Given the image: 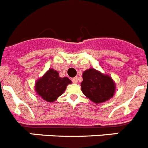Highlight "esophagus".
Segmentation results:
<instances>
[{"label":"esophagus","mask_w":148,"mask_h":148,"mask_svg":"<svg viewBox=\"0 0 148 148\" xmlns=\"http://www.w3.org/2000/svg\"><path fill=\"white\" fill-rule=\"evenodd\" d=\"M72 82H73L74 84L78 83V78H77V77H75V78H72Z\"/></svg>","instance_id":"esophagus-1"}]
</instances>
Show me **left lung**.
I'll use <instances>...</instances> for the list:
<instances>
[{
    "label": "left lung",
    "instance_id": "8db88e82",
    "mask_svg": "<svg viewBox=\"0 0 148 148\" xmlns=\"http://www.w3.org/2000/svg\"><path fill=\"white\" fill-rule=\"evenodd\" d=\"M81 87L83 93L98 104L109 100L115 92L113 79L95 69H89L84 72Z\"/></svg>",
    "mask_w": 148,
    "mask_h": 148
}]
</instances>
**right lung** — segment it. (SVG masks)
Returning a JSON list of instances; mask_svg holds the SVG:
<instances>
[{
  "label": "right lung",
  "instance_id": "1",
  "mask_svg": "<svg viewBox=\"0 0 148 148\" xmlns=\"http://www.w3.org/2000/svg\"><path fill=\"white\" fill-rule=\"evenodd\" d=\"M71 84L67 77L61 78L56 70L50 69L35 84V90L44 100L52 102L64 92L66 86Z\"/></svg>",
  "mask_w": 148,
  "mask_h": 148
}]
</instances>
